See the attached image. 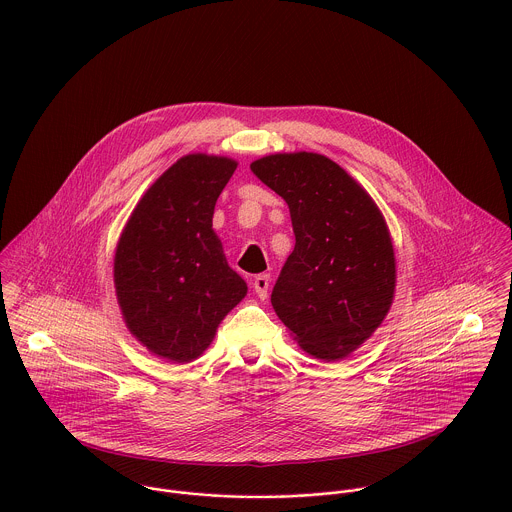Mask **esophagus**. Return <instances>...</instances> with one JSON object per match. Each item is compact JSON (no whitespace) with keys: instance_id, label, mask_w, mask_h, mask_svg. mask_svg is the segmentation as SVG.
<instances>
[{"instance_id":"esophagus-1","label":"esophagus","mask_w":512,"mask_h":512,"mask_svg":"<svg viewBox=\"0 0 512 512\" xmlns=\"http://www.w3.org/2000/svg\"><path fill=\"white\" fill-rule=\"evenodd\" d=\"M254 286V292L260 297V299H266L268 297V288H270V276L268 274H260L254 278L252 282Z\"/></svg>"}]
</instances>
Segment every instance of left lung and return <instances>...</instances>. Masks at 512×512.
Here are the masks:
<instances>
[{"label": "left lung", "mask_w": 512, "mask_h": 512, "mask_svg": "<svg viewBox=\"0 0 512 512\" xmlns=\"http://www.w3.org/2000/svg\"><path fill=\"white\" fill-rule=\"evenodd\" d=\"M252 173L290 207L295 248L272 305L309 355L353 353L386 317L396 286L392 240L374 201L319 153H276Z\"/></svg>", "instance_id": "obj_1"}]
</instances>
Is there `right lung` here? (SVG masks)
Returning a JSON list of instances; mask_svg holds the SVG:
<instances>
[{
    "instance_id": "add662e5",
    "label": "right lung",
    "mask_w": 512,
    "mask_h": 512,
    "mask_svg": "<svg viewBox=\"0 0 512 512\" xmlns=\"http://www.w3.org/2000/svg\"><path fill=\"white\" fill-rule=\"evenodd\" d=\"M234 169L226 157H181L147 189L120 236L114 284L124 319L163 359H197L248 290L213 230L217 199Z\"/></svg>"
}]
</instances>
